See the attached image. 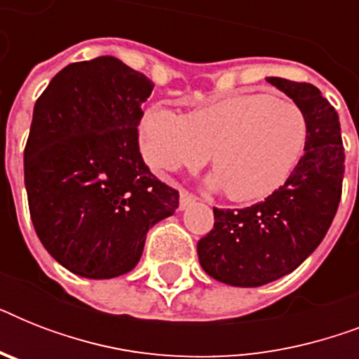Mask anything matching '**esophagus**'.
<instances>
[{"instance_id": "34e87169", "label": "esophagus", "mask_w": 359, "mask_h": 359, "mask_svg": "<svg viewBox=\"0 0 359 359\" xmlns=\"http://www.w3.org/2000/svg\"><path fill=\"white\" fill-rule=\"evenodd\" d=\"M194 203H196V196H191L190 191H180V210L191 207Z\"/></svg>"}]
</instances>
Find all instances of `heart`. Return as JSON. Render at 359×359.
<instances>
[{
    "label": "heart",
    "mask_w": 359,
    "mask_h": 359,
    "mask_svg": "<svg viewBox=\"0 0 359 359\" xmlns=\"http://www.w3.org/2000/svg\"><path fill=\"white\" fill-rule=\"evenodd\" d=\"M307 130L300 106L250 93L214 100L186 117L152 106L141 121V151L162 171L199 168L210 158L216 175L208 184L224 188L231 201L253 203L276 194L294 173Z\"/></svg>",
    "instance_id": "1"
}]
</instances>
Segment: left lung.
I'll use <instances>...</instances> for the list:
<instances>
[{
	"label": "left lung",
	"mask_w": 359,
	"mask_h": 359,
	"mask_svg": "<svg viewBox=\"0 0 359 359\" xmlns=\"http://www.w3.org/2000/svg\"><path fill=\"white\" fill-rule=\"evenodd\" d=\"M307 117L298 168L276 194L248 208H214V229L197 242L203 270L233 287H261L300 266L328 233L341 201L345 149L339 115L311 83L266 78Z\"/></svg>",
	"instance_id": "1"
}]
</instances>
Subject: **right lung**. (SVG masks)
Returning <instances> with one entry per match:
<instances>
[{"label":"right lung","instance_id":"right-lung-1","mask_svg":"<svg viewBox=\"0 0 359 359\" xmlns=\"http://www.w3.org/2000/svg\"><path fill=\"white\" fill-rule=\"evenodd\" d=\"M152 87L121 59L100 55L65 67L36 100L24 151L31 222L76 276L130 272L149 229L179 208V191L149 171L137 145Z\"/></svg>","mask_w":359,"mask_h":359}]
</instances>
